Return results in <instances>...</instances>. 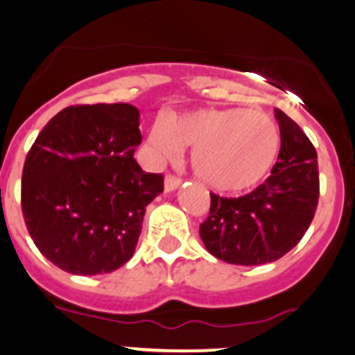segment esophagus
<instances>
[{
  "instance_id": "34e87169",
  "label": "esophagus",
  "mask_w": 355,
  "mask_h": 355,
  "mask_svg": "<svg viewBox=\"0 0 355 355\" xmlns=\"http://www.w3.org/2000/svg\"><path fill=\"white\" fill-rule=\"evenodd\" d=\"M179 186H181V179L176 176H166V179H164V189H166V193L174 191Z\"/></svg>"
}]
</instances>
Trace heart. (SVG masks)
I'll return each instance as SVG.
<instances>
[{
    "label": "heart",
    "instance_id": "1",
    "mask_svg": "<svg viewBox=\"0 0 355 355\" xmlns=\"http://www.w3.org/2000/svg\"><path fill=\"white\" fill-rule=\"evenodd\" d=\"M191 147L194 174L216 191L254 188L272 169L281 147L276 121L261 110L200 108L169 115L147 137L152 161H173Z\"/></svg>",
    "mask_w": 355,
    "mask_h": 355
}]
</instances>
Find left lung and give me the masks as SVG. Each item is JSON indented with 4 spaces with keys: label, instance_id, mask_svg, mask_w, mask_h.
<instances>
[{
    "label": "left lung",
    "instance_id": "1",
    "mask_svg": "<svg viewBox=\"0 0 355 355\" xmlns=\"http://www.w3.org/2000/svg\"><path fill=\"white\" fill-rule=\"evenodd\" d=\"M281 148L270 176L240 198L211 196L200 237L211 255L228 264L274 262L298 245L313 220L320 196L316 150L303 130L274 110Z\"/></svg>",
    "mask_w": 355,
    "mask_h": 355
}]
</instances>
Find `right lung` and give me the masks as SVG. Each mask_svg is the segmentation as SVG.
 I'll return each instance as SVG.
<instances>
[{"label":"right lung","mask_w":355,"mask_h":355,"mask_svg":"<svg viewBox=\"0 0 355 355\" xmlns=\"http://www.w3.org/2000/svg\"><path fill=\"white\" fill-rule=\"evenodd\" d=\"M140 113L128 103L69 106L39 133L21 174V211L37 249L79 276L112 272L135 252L162 174L133 159Z\"/></svg>","instance_id":"1"}]
</instances>
